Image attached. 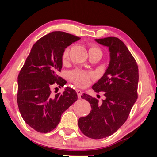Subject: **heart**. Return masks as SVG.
<instances>
[{
    "instance_id": "1",
    "label": "heart",
    "mask_w": 157,
    "mask_h": 157,
    "mask_svg": "<svg viewBox=\"0 0 157 157\" xmlns=\"http://www.w3.org/2000/svg\"><path fill=\"white\" fill-rule=\"evenodd\" d=\"M81 76H82V73L81 71L74 72L71 76V80L73 82L76 83V84H78V79L81 78Z\"/></svg>"
}]
</instances>
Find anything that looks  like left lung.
<instances>
[{
  "instance_id": "8db88e82",
  "label": "left lung",
  "mask_w": 157,
  "mask_h": 157,
  "mask_svg": "<svg viewBox=\"0 0 157 157\" xmlns=\"http://www.w3.org/2000/svg\"><path fill=\"white\" fill-rule=\"evenodd\" d=\"M80 38L63 31H53L32 47L18 76L17 102L23 120L34 130L48 133L59 124L61 117L77 100L71 88L53 93L51 85L63 87L66 81L59 76L66 48Z\"/></svg>"
}]
</instances>
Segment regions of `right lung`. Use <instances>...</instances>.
I'll return each instance as SVG.
<instances>
[{
    "mask_svg": "<svg viewBox=\"0 0 157 157\" xmlns=\"http://www.w3.org/2000/svg\"><path fill=\"white\" fill-rule=\"evenodd\" d=\"M107 46L110 62L106 72L93 89L100 94L87 98L91 112L78 119V127L85 136L98 139L115 133L128 119L138 98V66L126 45L116 37L96 39Z\"/></svg>",
    "mask_w": 157,
    "mask_h": 157,
    "instance_id": "add662e5",
    "label": "right lung"
}]
</instances>
